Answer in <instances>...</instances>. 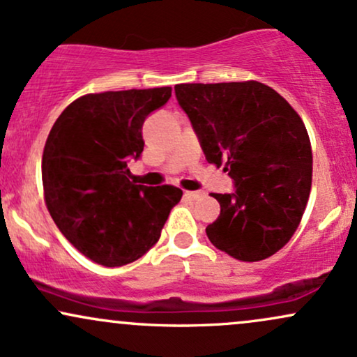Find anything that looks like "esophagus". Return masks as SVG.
Instances as JSON below:
<instances>
[{
    "mask_svg": "<svg viewBox=\"0 0 357 357\" xmlns=\"http://www.w3.org/2000/svg\"><path fill=\"white\" fill-rule=\"evenodd\" d=\"M199 196H202V192L198 191H184V198L190 199V202H195V199H198Z\"/></svg>",
    "mask_w": 357,
    "mask_h": 357,
    "instance_id": "esophagus-1",
    "label": "esophagus"
}]
</instances>
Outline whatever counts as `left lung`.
Wrapping results in <instances>:
<instances>
[{
    "label": "left lung",
    "mask_w": 357,
    "mask_h": 357,
    "mask_svg": "<svg viewBox=\"0 0 357 357\" xmlns=\"http://www.w3.org/2000/svg\"><path fill=\"white\" fill-rule=\"evenodd\" d=\"M174 90L206 161L235 181L231 195L211 192L221 210L208 238L241 261L272 257L292 238L309 202L312 147L301 116L257 80Z\"/></svg>",
    "instance_id": "1"
}]
</instances>
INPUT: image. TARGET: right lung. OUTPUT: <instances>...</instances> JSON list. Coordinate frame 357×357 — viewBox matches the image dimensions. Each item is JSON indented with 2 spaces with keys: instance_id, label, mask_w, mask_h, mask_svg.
<instances>
[{
  "instance_id": "add662e5",
  "label": "right lung",
  "mask_w": 357,
  "mask_h": 357,
  "mask_svg": "<svg viewBox=\"0 0 357 357\" xmlns=\"http://www.w3.org/2000/svg\"><path fill=\"white\" fill-rule=\"evenodd\" d=\"M171 87L87 93L53 124L42 158L45 204L61 235L96 264L121 267L158 243L183 191L130 181L142 124Z\"/></svg>"
}]
</instances>
